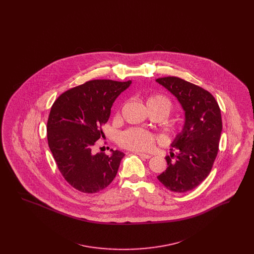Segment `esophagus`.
Returning a JSON list of instances; mask_svg holds the SVG:
<instances>
[{
    "label": "esophagus",
    "instance_id": "1",
    "mask_svg": "<svg viewBox=\"0 0 254 254\" xmlns=\"http://www.w3.org/2000/svg\"><path fill=\"white\" fill-rule=\"evenodd\" d=\"M134 154H136V155H138V156H140L141 158H144V159H149V158L151 157L149 154H145V153H141V152H138V151H136V152H134Z\"/></svg>",
    "mask_w": 254,
    "mask_h": 254
}]
</instances>
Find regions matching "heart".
I'll return each mask as SVG.
<instances>
[{"label":"heart","mask_w":254,"mask_h":254,"mask_svg":"<svg viewBox=\"0 0 254 254\" xmlns=\"http://www.w3.org/2000/svg\"><path fill=\"white\" fill-rule=\"evenodd\" d=\"M146 105L149 110H157L167 116L171 110L172 104L169 98L163 94H151L146 98ZM154 133L142 128H129L119 134V145L133 151H146L152 148L158 141Z\"/></svg>","instance_id":"1"}]
</instances>
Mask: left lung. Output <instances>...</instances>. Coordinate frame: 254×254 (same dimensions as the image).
<instances>
[{"label": "left lung", "mask_w": 254, "mask_h": 254, "mask_svg": "<svg viewBox=\"0 0 254 254\" xmlns=\"http://www.w3.org/2000/svg\"><path fill=\"white\" fill-rule=\"evenodd\" d=\"M178 99L185 110L186 122L181 133L171 144L167 169L157 178L168 190L187 192L195 189L210 173L219 149L222 132L221 110L207 90L181 78H158Z\"/></svg>", "instance_id": "left-lung-1"}]
</instances>
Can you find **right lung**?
<instances>
[{
  "instance_id": "obj_1",
  "label": "right lung",
  "mask_w": 254,
  "mask_h": 254,
  "mask_svg": "<svg viewBox=\"0 0 254 254\" xmlns=\"http://www.w3.org/2000/svg\"><path fill=\"white\" fill-rule=\"evenodd\" d=\"M131 81L92 80L62 93L49 112L47 131L50 151L61 174L75 190L96 193L115 178L125 154L93 152L104 137L102 126L109 120L115 99Z\"/></svg>"
}]
</instances>
